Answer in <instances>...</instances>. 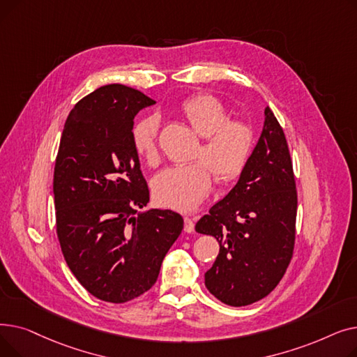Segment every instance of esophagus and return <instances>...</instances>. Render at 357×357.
<instances>
[{"label": "esophagus", "instance_id": "34e87169", "mask_svg": "<svg viewBox=\"0 0 357 357\" xmlns=\"http://www.w3.org/2000/svg\"><path fill=\"white\" fill-rule=\"evenodd\" d=\"M183 221H185V231L186 233H192L194 230H195V220L194 218H191V217H188V215H185L183 217Z\"/></svg>", "mask_w": 357, "mask_h": 357}]
</instances>
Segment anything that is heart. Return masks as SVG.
Segmentation results:
<instances>
[{
	"instance_id": "heart-1",
	"label": "heart",
	"mask_w": 357,
	"mask_h": 357,
	"mask_svg": "<svg viewBox=\"0 0 357 357\" xmlns=\"http://www.w3.org/2000/svg\"><path fill=\"white\" fill-rule=\"evenodd\" d=\"M181 109L202 137L195 153L198 160L159 174L153 181V192L165 207L192 211L210 194L213 174L218 183H230L245 172L253 153L255 131L246 120L229 119L226 105L208 93L185 100ZM159 135L160 117L156 114L142 119L131 133L135 150L152 166L160 160Z\"/></svg>"
}]
</instances>
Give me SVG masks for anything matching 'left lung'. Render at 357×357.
Here are the masks:
<instances>
[{
    "label": "left lung",
    "mask_w": 357,
    "mask_h": 357,
    "mask_svg": "<svg viewBox=\"0 0 357 357\" xmlns=\"http://www.w3.org/2000/svg\"><path fill=\"white\" fill-rule=\"evenodd\" d=\"M234 188L199 218L220 252L205 287L221 303L245 307L269 295L284 278L295 248L296 183L288 142L273 111Z\"/></svg>",
    "instance_id": "8db88e82"
}]
</instances>
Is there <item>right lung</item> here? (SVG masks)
I'll use <instances>...</instances> for the list:
<instances>
[{"label": "right lung", "instance_id": "add662e5", "mask_svg": "<svg viewBox=\"0 0 357 357\" xmlns=\"http://www.w3.org/2000/svg\"><path fill=\"white\" fill-rule=\"evenodd\" d=\"M155 101L121 84L73 107L53 174L56 234L70 272L96 298L123 304L156 282L183 229L181 214L149 210V186L133 146L135 116Z\"/></svg>", "mask_w": 357, "mask_h": 357}]
</instances>
